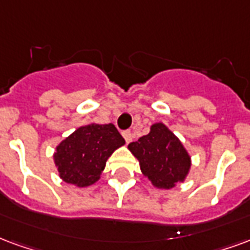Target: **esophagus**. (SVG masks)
I'll use <instances>...</instances> for the list:
<instances>
[{"label": "esophagus", "mask_w": 250, "mask_h": 250, "mask_svg": "<svg viewBox=\"0 0 250 250\" xmlns=\"http://www.w3.org/2000/svg\"><path fill=\"white\" fill-rule=\"evenodd\" d=\"M122 135H123V138H125V143H130V142H132V132H131L130 130L123 131Z\"/></svg>", "instance_id": "1"}]
</instances>
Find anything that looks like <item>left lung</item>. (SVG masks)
<instances>
[{
    "label": "left lung",
    "instance_id": "obj_1",
    "mask_svg": "<svg viewBox=\"0 0 250 250\" xmlns=\"http://www.w3.org/2000/svg\"><path fill=\"white\" fill-rule=\"evenodd\" d=\"M128 148L139 160L144 176L158 188H172L184 180L191 167V159L180 140L163 123L153 125L149 134L128 144Z\"/></svg>",
    "mask_w": 250,
    "mask_h": 250
}]
</instances>
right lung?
<instances>
[{"mask_svg":"<svg viewBox=\"0 0 250 250\" xmlns=\"http://www.w3.org/2000/svg\"><path fill=\"white\" fill-rule=\"evenodd\" d=\"M123 144V136L112 123L79 127L57 147L59 175L68 184L91 186L101 177L111 153Z\"/></svg>","mask_w":250,"mask_h":250,"instance_id":"right-lung-1","label":"right lung"}]
</instances>
